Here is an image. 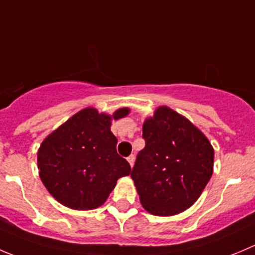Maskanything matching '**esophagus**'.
Returning <instances> with one entry per match:
<instances>
[{
  "instance_id": "esophagus-1",
  "label": "esophagus",
  "mask_w": 255,
  "mask_h": 255,
  "mask_svg": "<svg viewBox=\"0 0 255 255\" xmlns=\"http://www.w3.org/2000/svg\"><path fill=\"white\" fill-rule=\"evenodd\" d=\"M134 159H135V158H134V155H133V154H130L129 157L127 158V160H128V163L130 164V167H133V164H134Z\"/></svg>"
}]
</instances>
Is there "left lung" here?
I'll return each instance as SVG.
<instances>
[{
    "instance_id": "1",
    "label": "left lung",
    "mask_w": 255,
    "mask_h": 255,
    "mask_svg": "<svg viewBox=\"0 0 255 255\" xmlns=\"http://www.w3.org/2000/svg\"><path fill=\"white\" fill-rule=\"evenodd\" d=\"M145 145L130 177L145 211L174 216L199 198L213 173L214 150L187 118L159 107L143 125Z\"/></svg>"
}]
</instances>
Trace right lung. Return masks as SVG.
<instances>
[{"label": "right lung", "instance_id": "1", "mask_svg": "<svg viewBox=\"0 0 255 255\" xmlns=\"http://www.w3.org/2000/svg\"><path fill=\"white\" fill-rule=\"evenodd\" d=\"M128 115L116 111L113 118ZM111 116L86 108L42 142L37 154L39 177L52 197L72 209L102 206L117 179L130 174V165L117 153Z\"/></svg>", "mask_w": 255, "mask_h": 255}]
</instances>
